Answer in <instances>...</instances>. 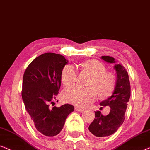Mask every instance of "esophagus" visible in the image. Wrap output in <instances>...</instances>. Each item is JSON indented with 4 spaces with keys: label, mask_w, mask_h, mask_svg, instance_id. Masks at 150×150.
Here are the masks:
<instances>
[{
    "label": "esophagus",
    "mask_w": 150,
    "mask_h": 150,
    "mask_svg": "<svg viewBox=\"0 0 150 150\" xmlns=\"http://www.w3.org/2000/svg\"><path fill=\"white\" fill-rule=\"evenodd\" d=\"M75 109V111H84V109L79 108V107H76Z\"/></svg>",
    "instance_id": "34e87169"
}]
</instances>
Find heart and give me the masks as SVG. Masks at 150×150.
Returning <instances> with one entry per match:
<instances>
[{
  "label": "heart",
  "mask_w": 150,
  "mask_h": 150,
  "mask_svg": "<svg viewBox=\"0 0 150 150\" xmlns=\"http://www.w3.org/2000/svg\"><path fill=\"white\" fill-rule=\"evenodd\" d=\"M81 65L93 76L90 82V85L93 86L84 88L77 85L70 86L63 90L62 97L67 103L83 107L95 100L98 92L103 97L109 95L114 89L116 79L113 73L106 72V67L100 61L90 60L83 62ZM77 75L75 67L67 64L62 71L61 81L64 85H69L75 81Z\"/></svg>",
  "instance_id": "heart-1"
}]
</instances>
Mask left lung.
I'll return each instance as SVG.
<instances>
[{
  "instance_id": "1",
  "label": "left lung",
  "mask_w": 150,
  "mask_h": 150,
  "mask_svg": "<svg viewBox=\"0 0 150 150\" xmlns=\"http://www.w3.org/2000/svg\"><path fill=\"white\" fill-rule=\"evenodd\" d=\"M100 58L107 63H115L113 68L116 72V82L111 96L100 103V106L110 107V112L107 115H103L100 111H95V118L88 129L94 136L105 137L115 133L123 124L130 97V84L128 73L124 66L117 64L113 57L103 56Z\"/></svg>"
}]
</instances>
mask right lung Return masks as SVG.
<instances>
[{
    "label": "right lung",
    "instance_id": "1",
    "mask_svg": "<svg viewBox=\"0 0 150 150\" xmlns=\"http://www.w3.org/2000/svg\"><path fill=\"white\" fill-rule=\"evenodd\" d=\"M68 62L62 55L45 53L34 59L24 72L22 100L31 123L43 135L58 134L67 116L74 111V107L69 104L49 107L58 93L61 73Z\"/></svg>",
    "mask_w": 150,
    "mask_h": 150
}]
</instances>
